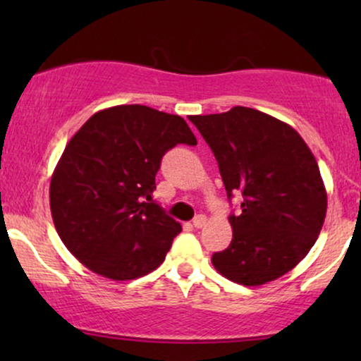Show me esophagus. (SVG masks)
<instances>
[{"instance_id": "obj_1", "label": "esophagus", "mask_w": 361, "mask_h": 361, "mask_svg": "<svg viewBox=\"0 0 361 361\" xmlns=\"http://www.w3.org/2000/svg\"><path fill=\"white\" fill-rule=\"evenodd\" d=\"M207 224V217L205 215H197V217L193 219V227H197V229H202V227H204Z\"/></svg>"}]
</instances>
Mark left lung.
Returning <instances> with one entry per match:
<instances>
[{
  "label": "left lung",
  "instance_id": "8db88e82",
  "mask_svg": "<svg viewBox=\"0 0 361 361\" xmlns=\"http://www.w3.org/2000/svg\"><path fill=\"white\" fill-rule=\"evenodd\" d=\"M190 122L212 149L227 197H243L241 212L229 217L233 241L212 256L215 270L246 287L280 279L307 256L324 224L316 157L295 128L247 106Z\"/></svg>",
  "mask_w": 361,
  "mask_h": 361
}]
</instances>
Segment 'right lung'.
<instances>
[{
    "instance_id": "obj_1",
    "label": "right lung",
    "mask_w": 361,
    "mask_h": 361,
    "mask_svg": "<svg viewBox=\"0 0 361 361\" xmlns=\"http://www.w3.org/2000/svg\"><path fill=\"white\" fill-rule=\"evenodd\" d=\"M195 146L178 115L117 105L85 122L51 178V212L64 246L91 271L126 281L156 270L181 233L152 200L164 152Z\"/></svg>"
}]
</instances>
